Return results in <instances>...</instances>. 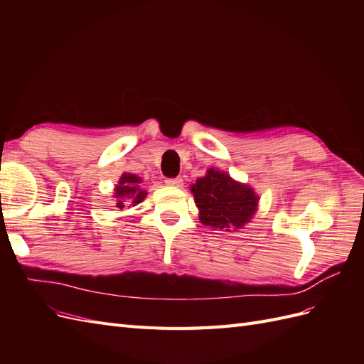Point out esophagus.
Returning <instances> with one entry per match:
<instances>
[{
	"mask_svg": "<svg viewBox=\"0 0 364 364\" xmlns=\"http://www.w3.org/2000/svg\"><path fill=\"white\" fill-rule=\"evenodd\" d=\"M165 183H167L168 186H174V188H179V186H182L183 181H182V178H168V179H165Z\"/></svg>",
	"mask_w": 364,
	"mask_h": 364,
	"instance_id": "obj_1",
	"label": "esophagus"
}]
</instances>
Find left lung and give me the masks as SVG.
Returning a JSON list of instances; mask_svg holds the SVG:
<instances>
[{"label": "left lung", "mask_w": 364, "mask_h": 364, "mask_svg": "<svg viewBox=\"0 0 364 364\" xmlns=\"http://www.w3.org/2000/svg\"><path fill=\"white\" fill-rule=\"evenodd\" d=\"M191 191L200 222L209 228H243L257 211L258 197L252 188L218 170L209 168L206 176L191 185Z\"/></svg>", "instance_id": "1"}]
</instances>
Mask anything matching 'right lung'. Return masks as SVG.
Segmentation results:
<instances>
[{"label":"right lung","instance_id":"add662e5","mask_svg":"<svg viewBox=\"0 0 364 364\" xmlns=\"http://www.w3.org/2000/svg\"><path fill=\"white\" fill-rule=\"evenodd\" d=\"M141 179L136 178L135 174H123V178L119 179L117 188H115V206L117 208H124V205L127 202L130 203H139L142 199L146 197V191L139 188V183Z\"/></svg>","mask_w":364,"mask_h":364}]
</instances>
